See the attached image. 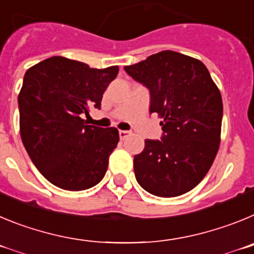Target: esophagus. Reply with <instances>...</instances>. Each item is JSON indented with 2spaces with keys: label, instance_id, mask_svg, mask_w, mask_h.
Listing matches in <instances>:
<instances>
[{
  "label": "esophagus",
  "instance_id": "obj_1",
  "mask_svg": "<svg viewBox=\"0 0 254 254\" xmlns=\"http://www.w3.org/2000/svg\"><path fill=\"white\" fill-rule=\"evenodd\" d=\"M129 134L130 131H127V130H120V131H119V136H120V139H125Z\"/></svg>",
  "mask_w": 254,
  "mask_h": 254
}]
</instances>
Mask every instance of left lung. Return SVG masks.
<instances>
[{
    "label": "left lung",
    "instance_id": "obj_1",
    "mask_svg": "<svg viewBox=\"0 0 254 254\" xmlns=\"http://www.w3.org/2000/svg\"><path fill=\"white\" fill-rule=\"evenodd\" d=\"M125 72L149 90V113L162 118L161 140L145 139L134 172L159 197L184 195L209 172L219 149L223 101L202 62L164 50Z\"/></svg>",
    "mask_w": 254,
    "mask_h": 254
}]
</instances>
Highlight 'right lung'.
Returning <instances> with one entry per match:
<instances>
[{"label": "right lung", "instance_id": "add662e5", "mask_svg": "<svg viewBox=\"0 0 254 254\" xmlns=\"http://www.w3.org/2000/svg\"><path fill=\"white\" fill-rule=\"evenodd\" d=\"M118 72V65L97 69L52 57L25 73L17 100L20 134L33 163L54 186L82 191L104 178L119 131L87 125L81 116L101 107Z\"/></svg>", "mask_w": 254, "mask_h": 254}]
</instances>
